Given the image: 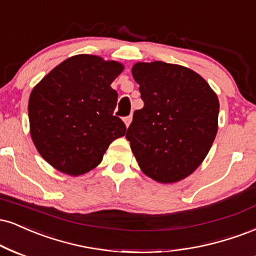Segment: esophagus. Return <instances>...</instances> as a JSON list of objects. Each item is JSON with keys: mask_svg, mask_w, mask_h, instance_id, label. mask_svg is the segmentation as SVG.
<instances>
[{"mask_svg": "<svg viewBox=\"0 0 256 256\" xmlns=\"http://www.w3.org/2000/svg\"><path fill=\"white\" fill-rule=\"evenodd\" d=\"M131 122H132V116H125V118H124V122H125L126 128H128V126H130V124H131Z\"/></svg>", "mask_w": 256, "mask_h": 256, "instance_id": "obj_1", "label": "esophagus"}]
</instances>
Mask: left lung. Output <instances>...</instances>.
<instances>
[{
	"label": "left lung",
	"instance_id": "obj_1",
	"mask_svg": "<svg viewBox=\"0 0 256 256\" xmlns=\"http://www.w3.org/2000/svg\"><path fill=\"white\" fill-rule=\"evenodd\" d=\"M142 110L126 132L142 172L161 184L190 175L210 152L218 130L220 102L199 74L164 62L136 63Z\"/></svg>",
	"mask_w": 256,
	"mask_h": 256
}]
</instances>
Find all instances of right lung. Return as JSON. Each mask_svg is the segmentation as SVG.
I'll list each match as a JSON object with an SVG mask.
<instances>
[{
    "label": "right lung",
    "instance_id": "obj_1",
    "mask_svg": "<svg viewBox=\"0 0 256 256\" xmlns=\"http://www.w3.org/2000/svg\"><path fill=\"white\" fill-rule=\"evenodd\" d=\"M124 66L93 54L62 62L33 88L28 101L30 137L42 158L72 176L102 161L126 126L113 116L118 93L110 87Z\"/></svg>",
    "mask_w": 256,
    "mask_h": 256
}]
</instances>
